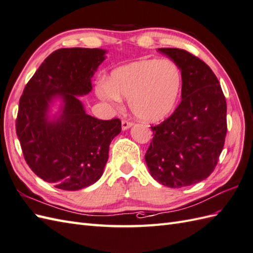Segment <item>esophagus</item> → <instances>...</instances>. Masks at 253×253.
<instances>
[{
	"instance_id": "obj_1",
	"label": "esophagus",
	"mask_w": 253,
	"mask_h": 253,
	"mask_svg": "<svg viewBox=\"0 0 253 253\" xmlns=\"http://www.w3.org/2000/svg\"><path fill=\"white\" fill-rule=\"evenodd\" d=\"M133 125V122L129 121V120H123L122 121V128L123 130H126L129 127H131Z\"/></svg>"
}]
</instances>
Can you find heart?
<instances>
[{"label": "heart", "mask_w": 253, "mask_h": 253, "mask_svg": "<svg viewBox=\"0 0 253 253\" xmlns=\"http://www.w3.org/2000/svg\"><path fill=\"white\" fill-rule=\"evenodd\" d=\"M182 86L179 67L169 59L140 60L115 69L97 93L111 105L129 99L131 112L146 122L163 120L171 112Z\"/></svg>", "instance_id": "heart-1"}]
</instances>
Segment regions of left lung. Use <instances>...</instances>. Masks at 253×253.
I'll list each match as a JSON object with an SVG mask.
<instances>
[{"label":"left lung","instance_id":"left-lung-1","mask_svg":"<svg viewBox=\"0 0 253 253\" xmlns=\"http://www.w3.org/2000/svg\"><path fill=\"white\" fill-rule=\"evenodd\" d=\"M182 75L181 102L161 124L145 153L150 172L168 187L195 184L212 173L225 142L226 100L208 64L180 48H158Z\"/></svg>","mask_w":253,"mask_h":253}]
</instances>
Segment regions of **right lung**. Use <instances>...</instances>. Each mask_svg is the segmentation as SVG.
Listing matches in <instances>:
<instances>
[{
	"instance_id": "1",
	"label": "right lung",
	"mask_w": 253,
	"mask_h": 253,
	"mask_svg": "<svg viewBox=\"0 0 253 253\" xmlns=\"http://www.w3.org/2000/svg\"><path fill=\"white\" fill-rule=\"evenodd\" d=\"M98 48H60L46 58L19 100L16 133L32 171L64 191H78L100 179L111 141L122 130L120 119L98 120L85 113L76 96L91 90L90 79L104 59ZM65 101L55 122L46 121L48 102Z\"/></svg>"
}]
</instances>
